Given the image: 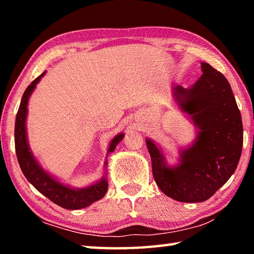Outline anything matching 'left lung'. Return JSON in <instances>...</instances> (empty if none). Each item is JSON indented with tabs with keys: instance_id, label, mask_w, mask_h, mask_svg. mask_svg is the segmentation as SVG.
Listing matches in <instances>:
<instances>
[{
	"instance_id": "8db88e82",
	"label": "left lung",
	"mask_w": 254,
	"mask_h": 254,
	"mask_svg": "<svg viewBox=\"0 0 254 254\" xmlns=\"http://www.w3.org/2000/svg\"><path fill=\"white\" fill-rule=\"evenodd\" d=\"M201 71L191 87L173 89L180 111L197 127L192 143L179 150L178 162L168 165L161 148L145 139L158 187L184 203L212 197L234 174L243 145L242 119L230 83L207 63H201Z\"/></svg>"
}]
</instances>
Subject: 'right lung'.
I'll list each match as a JSON object with an SVG mask.
<instances>
[{
  "label": "right lung",
  "instance_id": "add662e5",
  "mask_svg": "<svg viewBox=\"0 0 254 254\" xmlns=\"http://www.w3.org/2000/svg\"><path fill=\"white\" fill-rule=\"evenodd\" d=\"M46 71L37 77L31 84H30L21 98V103L19 106V111L16 113L15 119V127H14V143H15V152L18 157V161L20 168L22 170L25 178L38 191L45 195L53 203L66 209H80L85 208L93 204L94 201L103 198L107 191L106 173L103 178L98 182L89 185L84 188H74L68 186L54 177L42 168L41 165L33 156L31 149L29 147L28 135H27V115H28V102L29 98L36 88L37 84L45 76ZM124 134L119 133L115 135L110 142L107 153L113 152L119 142L123 140ZM107 165V160H105V168Z\"/></svg>",
  "mask_w": 254,
  "mask_h": 254
}]
</instances>
